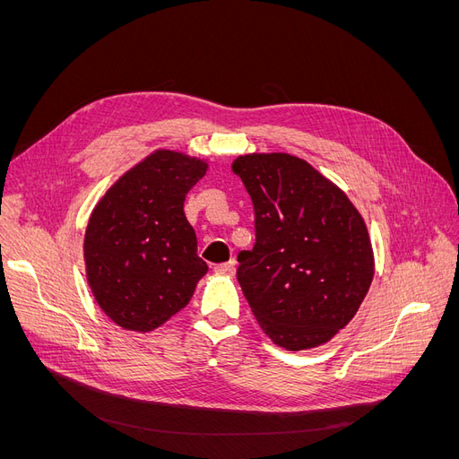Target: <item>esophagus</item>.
Instances as JSON below:
<instances>
[{"instance_id": "obj_1", "label": "esophagus", "mask_w": 459, "mask_h": 459, "mask_svg": "<svg viewBox=\"0 0 459 459\" xmlns=\"http://www.w3.org/2000/svg\"><path fill=\"white\" fill-rule=\"evenodd\" d=\"M234 266H236V262L229 260L225 264H217V266H213V272L217 275H232L234 273Z\"/></svg>"}]
</instances>
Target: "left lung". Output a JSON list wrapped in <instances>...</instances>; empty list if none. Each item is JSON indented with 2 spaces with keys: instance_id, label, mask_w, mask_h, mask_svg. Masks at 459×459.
<instances>
[{
  "instance_id": "obj_1",
  "label": "left lung",
  "mask_w": 459,
  "mask_h": 459,
  "mask_svg": "<svg viewBox=\"0 0 459 459\" xmlns=\"http://www.w3.org/2000/svg\"><path fill=\"white\" fill-rule=\"evenodd\" d=\"M255 208L256 242L238 255V282L270 339L290 351L329 342L374 279L370 236L346 193L305 160L246 154L232 161Z\"/></svg>"
}]
</instances>
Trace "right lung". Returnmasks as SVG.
Returning <instances> with one entry per match:
<instances>
[{
	"label": "right lung",
	"instance_id": "obj_1",
	"mask_svg": "<svg viewBox=\"0 0 459 459\" xmlns=\"http://www.w3.org/2000/svg\"><path fill=\"white\" fill-rule=\"evenodd\" d=\"M208 163L156 151L120 177L94 206L83 258L92 296L118 327L149 333L182 310L208 272L187 223V191Z\"/></svg>",
	"mask_w": 459,
	"mask_h": 459
}]
</instances>
